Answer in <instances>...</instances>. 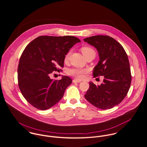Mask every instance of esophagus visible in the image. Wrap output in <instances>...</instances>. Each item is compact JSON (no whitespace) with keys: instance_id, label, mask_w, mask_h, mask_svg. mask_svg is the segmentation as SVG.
Wrapping results in <instances>:
<instances>
[{"instance_id":"1","label":"esophagus","mask_w":147,"mask_h":147,"mask_svg":"<svg viewBox=\"0 0 147 147\" xmlns=\"http://www.w3.org/2000/svg\"><path fill=\"white\" fill-rule=\"evenodd\" d=\"M73 83H80L81 82V81H79V80H73Z\"/></svg>"}]
</instances>
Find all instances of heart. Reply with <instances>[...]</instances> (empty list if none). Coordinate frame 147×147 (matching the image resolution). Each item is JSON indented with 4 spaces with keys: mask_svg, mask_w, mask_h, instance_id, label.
<instances>
[{
    "mask_svg": "<svg viewBox=\"0 0 147 147\" xmlns=\"http://www.w3.org/2000/svg\"><path fill=\"white\" fill-rule=\"evenodd\" d=\"M81 51L82 54L84 55V56H85V57H86L87 56H88L92 53H95L94 51L91 48H90L89 47H86V46L82 47L81 49ZM70 54H71V51H69L65 55V57H64V61L65 62H67L69 60ZM87 72H88V70L86 69L74 67V68L69 69L67 70V73L69 76H70L75 78L76 79L81 80L84 77V75L85 73H86Z\"/></svg>",
    "mask_w": 147,
    "mask_h": 147,
    "instance_id": "obj_1",
    "label": "heart"
}]
</instances>
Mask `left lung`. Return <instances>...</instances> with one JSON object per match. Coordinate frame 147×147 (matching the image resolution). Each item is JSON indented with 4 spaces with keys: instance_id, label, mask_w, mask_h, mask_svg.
I'll use <instances>...</instances> for the list:
<instances>
[{
    "instance_id": "8db88e82",
    "label": "left lung",
    "mask_w": 147,
    "mask_h": 147,
    "mask_svg": "<svg viewBox=\"0 0 147 147\" xmlns=\"http://www.w3.org/2000/svg\"><path fill=\"white\" fill-rule=\"evenodd\" d=\"M84 40L98 52L100 59L94 68V77H105L100 86L89 82L85 97L97 108L111 109L124 99L131 86L132 76L127 55L119 42L107 35L91 36Z\"/></svg>"
}]
</instances>
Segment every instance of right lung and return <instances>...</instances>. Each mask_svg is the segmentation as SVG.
Wrapping results in <instances>:
<instances>
[{
    "label": "right lung",
    "instance_id": "right-lung-1",
    "mask_svg": "<svg viewBox=\"0 0 147 147\" xmlns=\"http://www.w3.org/2000/svg\"><path fill=\"white\" fill-rule=\"evenodd\" d=\"M80 42L72 36H41L27 45L19 59L18 80L22 95L32 106L45 110L62 98L71 79L64 76L55 80L51 76L62 71L59 67H63L65 55Z\"/></svg>",
    "mask_w": 147,
    "mask_h": 147
}]
</instances>
